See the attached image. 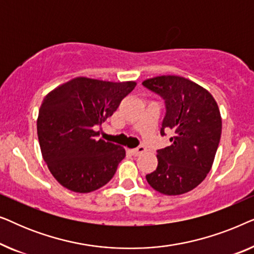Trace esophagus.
Instances as JSON below:
<instances>
[{"instance_id":"1","label":"esophagus","mask_w":254,"mask_h":254,"mask_svg":"<svg viewBox=\"0 0 254 254\" xmlns=\"http://www.w3.org/2000/svg\"><path fill=\"white\" fill-rule=\"evenodd\" d=\"M147 151V149H145V147H143V145H140V147L137 148H134V149H129V152L133 156H138L141 154H143V152Z\"/></svg>"}]
</instances>
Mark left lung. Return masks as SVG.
<instances>
[{
	"label": "left lung",
	"instance_id": "1",
	"mask_svg": "<svg viewBox=\"0 0 254 254\" xmlns=\"http://www.w3.org/2000/svg\"><path fill=\"white\" fill-rule=\"evenodd\" d=\"M165 100L164 129L175 130L171 145L157 150L158 165L145 176L152 189L165 195H180L203 182L220 143L222 119L211 93L182 76L163 75L142 82Z\"/></svg>",
	"mask_w": 254,
	"mask_h": 254
}]
</instances>
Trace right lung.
I'll list each match as a JSON object with an SVG mask.
<instances>
[{
  "label": "right lung",
  "mask_w": 254,
  "mask_h": 254,
  "mask_svg": "<svg viewBox=\"0 0 254 254\" xmlns=\"http://www.w3.org/2000/svg\"><path fill=\"white\" fill-rule=\"evenodd\" d=\"M136 82L75 77L45 97L37 119L44 161L62 186L90 193L113 178L124 147L97 138L96 128L119 107Z\"/></svg>",
  "instance_id": "obj_1"
}]
</instances>
